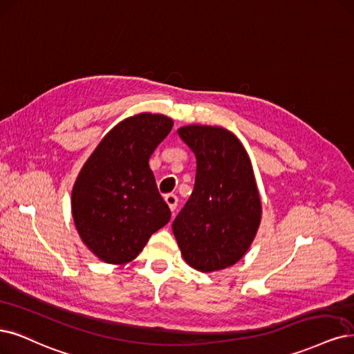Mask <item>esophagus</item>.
Here are the masks:
<instances>
[{
	"instance_id": "1",
	"label": "esophagus",
	"mask_w": 354,
	"mask_h": 354,
	"mask_svg": "<svg viewBox=\"0 0 354 354\" xmlns=\"http://www.w3.org/2000/svg\"><path fill=\"white\" fill-rule=\"evenodd\" d=\"M164 201H165V203L168 205L169 211H176V208H177V202H178V199H177L176 194H165V196H164Z\"/></svg>"
}]
</instances>
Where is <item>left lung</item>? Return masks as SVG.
<instances>
[{
    "label": "left lung",
    "instance_id": "obj_1",
    "mask_svg": "<svg viewBox=\"0 0 354 354\" xmlns=\"http://www.w3.org/2000/svg\"><path fill=\"white\" fill-rule=\"evenodd\" d=\"M177 133L196 156V178L174 219L173 233L183 258L194 270H225L245 256L261 224L250 158L223 127L192 124Z\"/></svg>",
    "mask_w": 354,
    "mask_h": 354
}]
</instances>
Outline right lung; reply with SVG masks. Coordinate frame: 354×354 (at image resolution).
Returning a JSON list of instances; mask_svg holds the SVG:
<instances>
[{"instance_id":"1","label":"right lung","mask_w":354,"mask_h":354,"mask_svg":"<svg viewBox=\"0 0 354 354\" xmlns=\"http://www.w3.org/2000/svg\"><path fill=\"white\" fill-rule=\"evenodd\" d=\"M173 124L162 114L129 117L106 133L80 169L71 214L82 241L101 261H133L171 218L149 158Z\"/></svg>"}]
</instances>
